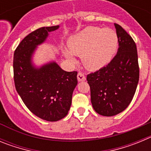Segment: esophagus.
Masks as SVG:
<instances>
[{
    "instance_id": "34e87169",
    "label": "esophagus",
    "mask_w": 151,
    "mask_h": 151,
    "mask_svg": "<svg viewBox=\"0 0 151 151\" xmlns=\"http://www.w3.org/2000/svg\"><path fill=\"white\" fill-rule=\"evenodd\" d=\"M77 78H78V82H82V81H85L86 79L85 76L82 74V73H78V75H77Z\"/></svg>"
}]
</instances>
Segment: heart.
Here are the masks:
<instances>
[{"instance_id": "1", "label": "heart", "mask_w": 151, "mask_h": 151, "mask_svg": "<svg viewBox=\"0 0 151 151\" xmlns=\"http://www.w3.org/2000/svg\"><path fill=\"white\" fill-rule=\"evenodd\" d=\"M69 46L73 54L81 55L85 67L96 70L111 60L116 52L118 38L111 29L89 26L73 36ZM65 55L71 62H74L71 52L66 51Z\"/></svg>"}]
</instances>
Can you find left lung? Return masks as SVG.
I'll return each mask as SVG.
<instances>
[{
    "label": "left lung",
    "mask_w": 151,
    "mask_h": 151,
    "mask_svg": "<svg viewBox=\"0 0 151 151\" xmlns=\"http://www.w3.org/2000/svg\"><path fill=\"white\" fill-rule=\"evenodd\" d=\"M114 25L118 38L117 54L108 65L87 76L93 108L105 116L116 115L128 107L139 80L135 42L122 26Z\"/></svg>",
    "instance_id": "1"
}]
</instances>
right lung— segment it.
<instances>
[{"mask_svg": "<svg viewBox=\"0 0 151 151\" xmlns=\"http://www.w3.org/2000/svg\"><path fill=\"white\" fill-rule=\"evenodd\" d=\"M58 28L41 27L32 32L19 44L13 56L17 91L33 114L49 122L58 121L67 115L78 83L76 71H64L56 63L40 69L32 65L31 58L36 46L45 41L48 32Z\"/></svg>", "mask_w": 151, "mask_h": 151, "instance_id": "obj_1", "label": "right lung"}]
</instances>
